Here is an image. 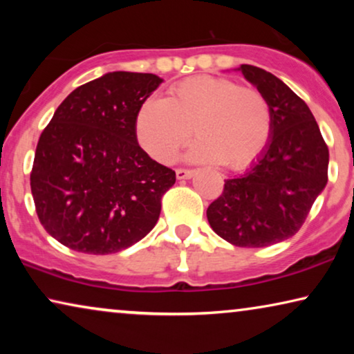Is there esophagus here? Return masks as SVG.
<instances>
[{"label": "esophagus", "mask_w": 354, "mask_h": 354, "mask_svg": "<svg viewBox=\"0 0 354 354\" xmlns=\"http://www.w3.org/2000/svg\"><path fill=\"white\" fill-rule=\"evenodd\" d=\"M176 176H177L178 180H185V178L193 177V171H190V169H177Z\"/></svg>", "instance_id": "1"}]
</instances>
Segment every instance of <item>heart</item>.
I'll list each match as a JSON object with an SVG mask.
<instances>
[{
    "instance_id": "b5f03b06",
    "label": "heart",
    "mask_w": 354,
    "mask_h": 354,
    "mask_svg": "<svg viewBox=\"0 0 354 354\" xmlns=\"http://www.w3.org/2000/svg\"><path fill=\"white\" fill-rule=\"evenodd\" d=\"M192 127L200 140L188 149V161L243 169L268 147L272 113L259 90L222 77L198 75L174 85L166 100H147L135 115L140 147L164 164L174 161Z\"/></svg>"
}]
</instances>
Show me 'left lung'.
I'll return each instance as SVG.
<instances>
[{
	"mask_svg": "<svg viewBox=\"0 0 354 354\" xmlns=\"http://www.w3.org/2000/svg\"><path fill=\"white\" fill-rule=\"evenodd\" d=\"M269 101L272 133L261 156L207 207L211 229L241 248H264L301 229L327 185L328 148L308 104L256 66L239 69Z\"/></svg>",
	"mask_w": 354,
	"mask_h": 354,
	"instance_id": "left-lung-1",
	"label": "left lung"
}]
</instances>
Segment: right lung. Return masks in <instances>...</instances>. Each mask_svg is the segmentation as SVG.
<instances>
[{
    "label": "right lung",
    "mask_w": 354,
    "mask_h": 354,
    "mask_svg": "<svg viewBox=\"0 0 354 354\" xmlns=\"http://www.w3.org/2000/svg\"><path fill=\"white\" fill-rule=\"evenodd\" d=\"M162 79L108 72L59 104L30 174L41 225L67 248L111 254L148 235L176 172L140 148L135 115Z\"/></svg>",
    "instance_id": "add662e5"
}]
</instances>
